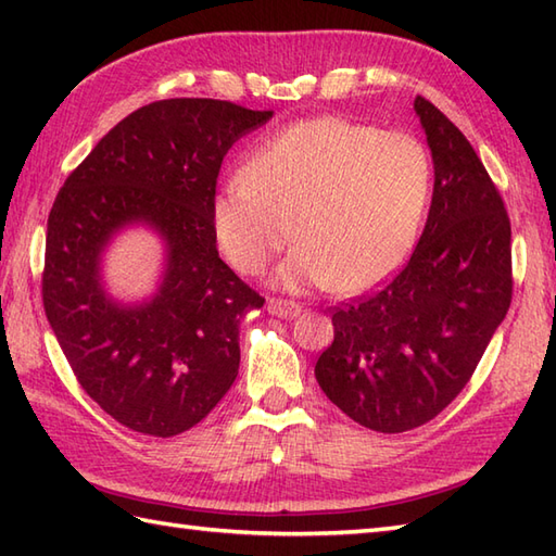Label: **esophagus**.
<instances>
[{"mask_svg":"<svg viewBox=\"0 0 556 556\" xmlns=\"http://www.w3.org/2000/svg\"><path fill=\"white\" fill-rule=\"evenodd\" d=\"M269 315L281 317V320H289V317H296L301 313V305L293 301H281V299H269L267 301Z\"/></svg>","mask_w":556,"mask_h":556,"instance_id":"34e87169","label":"esophagus"}]
</instances>
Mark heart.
<instances>
[{
    "label": "heart",
    "mask_w": 556,
    "mask_h": 556,
    "mask_svg": "<svg viewBox=\"0 0 556 556\" xmlns=\"http://www.w3.org/2000/svg\"><path fill=\"white\" fill-rule=\"evenodd\" d=\"M428 195L430 157L416 138L317 116L255 148L212 198V227L241 275L263 271L291 233L279 289L356 296L404 263Z\"/></svg>",
    "instance_id": "1"
}]
</instances>
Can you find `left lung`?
<instances>
[{
    "mask_svg": "<svg viewBox=\"0 0 556 556\" xmlns=\"http://www.w3.org/2000/svg\"><path fill=\"white\" fill-rule=\"evenodd\" d=\"M434 188L408 265L332 315L315 377L351 420L406 432L442 413L473 375L511 303V224L473 146L425 98Z\"/></svg>",
    "mask_w": 556,
    "mask_h": 556,
    "instance_id": "left-lung-1",
    "label": "left lung"
}]
</instances>
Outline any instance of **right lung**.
Listing matches in <instances>:
<instances>
[{
	"mask_svg": "<svg viewBox=\"0 0 556 556\" xmlns=\"http://www.w3.org/2000/svg\"><path fill=\"white\" fill-rule=\"evenodd\" d=\"M275 112L176 98L116 124L78 164L47 219L42 303L80 387L136 432L174 437L203 420L239 375V327L265 299L217 253L212 198L236 140ZM128 228L163 243L156 289L116 300L103 255Z\"/></svg>",
	"mask_w": 556,
	"mask_h": 556,
	"instance_id": "obj_1",
	"label": "right lung"
}]
</instances>
